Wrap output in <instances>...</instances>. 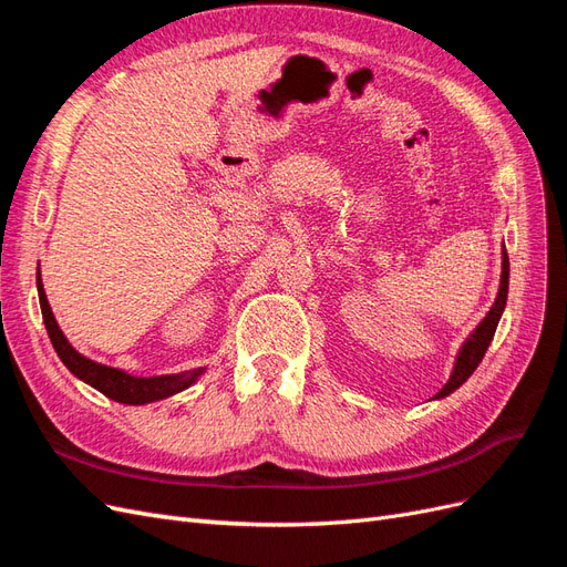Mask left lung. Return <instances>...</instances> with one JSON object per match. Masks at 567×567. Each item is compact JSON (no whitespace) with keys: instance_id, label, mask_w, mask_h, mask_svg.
<instances>
[{"instance_id":"8db88e82","label":"left lung","mask_w":567,"mask_h":567,"mask_svg":"<svg viewBox=\"0 0 567 567\" xmlns=\"http://www.w3.org/2000/svg\"><path fill=\"white\" fill-rule=\"evenodd\" d=\"M506 298H508V252L504 248V252H502V284H499V293H496V300L492 305V310L487 312V317L480 321L477 329L468 336L466 342H463V348H461L456 362H454V371L450 375V381L444 383V388L435 394V400L447 398L450 392H454L458 385L466 383L471 379V373L477 369V364L483 362V357H485L489 342L494 338L496 323H499L502 312H504V307H506Z\"/></svg>"}]
</instances>
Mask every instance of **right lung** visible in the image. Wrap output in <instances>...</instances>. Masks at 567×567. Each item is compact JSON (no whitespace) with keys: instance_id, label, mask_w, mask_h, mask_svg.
<instances>
[{"instance_id":"right-lung-1","label":"right lung","mask_w":567,"mask_h":567,"mask_svg":"<svg viewBox=\"0 0 567 567\" xmlns=\"http://www.w3.org/2000/svg\"><path fill=\"white\" fill-rule=\"evenodd\" d=\"M38 293H40V307H42V319L47 326V333L51 338V346H54L56 354L61 357V362L68 367V371L75 373L80 381L90 383L99 392H104L106 398L123 402V404H148V402H158L169 398V394H177L186 390L188 385H194L198 381V375L203 369L194 371H182L173 375H153V379H136V375H130L120 369L106 367V364H96L92 359L80 354L71 342L65 340L63 331L59 329V323L51 315L49 300L44 296L42 279L38 271Z\"/></svg>"}]
</instances>
